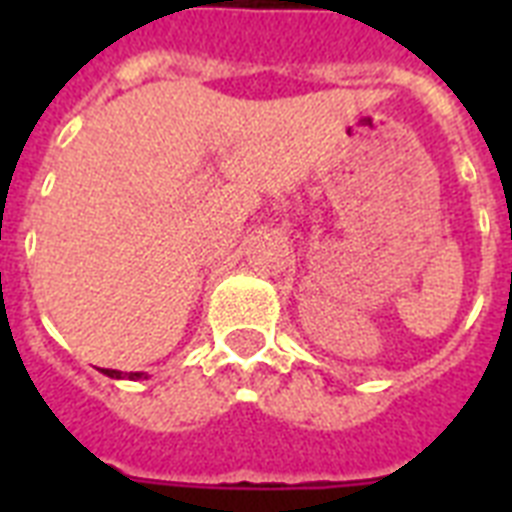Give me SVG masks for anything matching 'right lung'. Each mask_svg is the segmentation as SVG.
Returning a JSON list of instances; mask_svg holds the SVG:
<instances>
[{
    "mask_svg": "<svg viewBox=\"0 0 512 512\" xmlns=\"http://www.w3.org/2000/svg\"><path fill=\"white\" fill-rule=\"evenodd\" d=\"M100 372L106 374V377H111V380H146L148 374L146 372H119V369H100Z\"/></svg>",
    "mask_w": 512,
    "mask_h": 512,
    "instance_id": "right-lung-1",
    "label": "right lung"
}]
</instances>
